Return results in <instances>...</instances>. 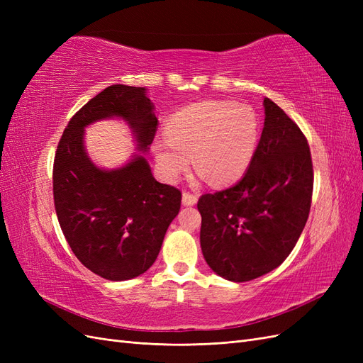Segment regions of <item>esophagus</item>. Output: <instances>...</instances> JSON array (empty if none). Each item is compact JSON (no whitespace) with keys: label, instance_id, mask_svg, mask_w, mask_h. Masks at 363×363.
<instances>
[{"label":"esophagus","instance_id":"obj_1","mask_svg":"<svg viewBox=\"0 0 363 363\" xmlns=\"http://www.w3.org/2000/svg\"><path fill=\"white\" fill-rule=\"evenodd\" d=\"M182 200H183V204H184V206H194V204H196V201H199V196L191 194V192H186V191H184L183 195H182Z\"/></svg>","mask_w":363,"mask_h":363}]
</instances>
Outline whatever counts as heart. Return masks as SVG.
<instances>
[{"label": "heart", "mask_w": 363, "mask_h": 363, "mask_svg": "<svg viewBox=\"0 0 363 363\" xmlns=\"http://www.w3.org/2000/svg\"><path fill=\"white\" fill-rule=\"evenodd\" d=\"M168 140L152 147L162 175L175 180L189 157L212 184L239 180L256 156L260 124L255 108L232 101H200L180 108L164 124Z\"/></svg>", "instance_id": "obj_1"}]
</instances>
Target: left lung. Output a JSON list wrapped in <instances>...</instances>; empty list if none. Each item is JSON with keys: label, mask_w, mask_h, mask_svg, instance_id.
<instances>
[{"label": "left lung", "mask_w": 363, "mask_h": 363, "mask_svg": "<svg viewBox=\"0 0 363 363\" xmlns=\"http://www.w3.org/2000/svg\"><path fill=\"white\" fill-rule=\"evenodd\" d=\"M265 124L245 175L235 186L200 196V244L218 276L250 281L284 262L311 212L313 167L300 127L263 100Z\"/></svg>", "instance_id": "obj_1"}]
</instances>
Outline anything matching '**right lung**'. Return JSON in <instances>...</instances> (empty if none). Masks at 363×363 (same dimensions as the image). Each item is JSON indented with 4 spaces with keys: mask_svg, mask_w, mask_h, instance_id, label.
<instances>
[{
    "mask_svg": "<svg viewBox=\"0 0 363 363\" xmlns=\"http://www.w3.org/2000/svg\"><path fill=\"white\" fill-rule=\"evenodd\" d=\"M145 91L106 87L71 118L54 157L52 194L62 232L87 269L112 281L135 279L155 263L182 203L177 188L152 177L144 156L106 171L83 145L84 127L116 116L133 130L138 150L148 151L157 118Z\"/></svg>",
    "mask_w": 363,
    "mask_h": 363,
    "instance_id": "obj_1",
    "label": "right lung"
}]
</instances>
